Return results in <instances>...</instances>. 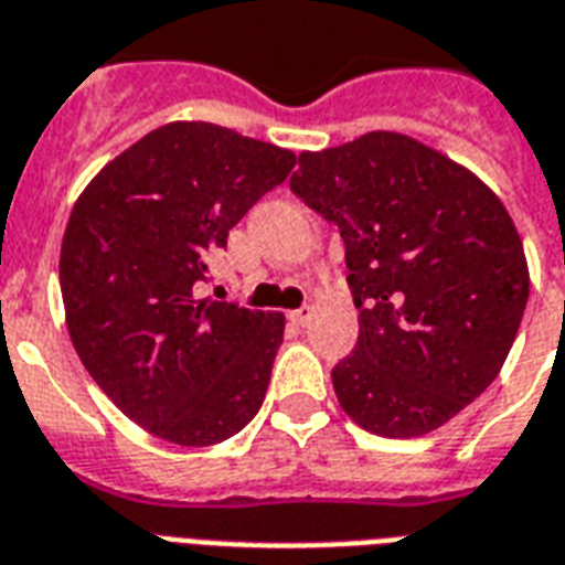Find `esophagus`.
<instances>
[{
	"instance_id": "34e87169",
	"label": "esophagus",
	"mask_w": 565,
	"mask_h": 565,
	"mask_svg": "<svg viewBox=\"0 0 565 565\" xmlns=\"http://www.w3.org/2000/svg\"><path fill=\"white\" fill-rule=\"evenodd\" d=\"M309 315H312V309H309V306H300V309H295V312H288V318L303 327V323L309 321Z\"/></svg>"
}]
</instances>
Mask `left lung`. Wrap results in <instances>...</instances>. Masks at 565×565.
Instances as JSON below:
<instances>
[{"instance_id":"8db88e82","label":"left lung","mask_w":565,"mask_h":565,"mask_svg":"<svg viewBox=\"0 0 565 565\" xmlns=\"http://www.w3.org/2000/svg\"><path fill=\"white\" fill-rule=\"evenodd\" d=\"M291 191L339 226L360 339L332 369L362 430L413 439L498 377L531 279L504 203L448 156L397 132L300 152Z\"/></svg>"}]
</instances>
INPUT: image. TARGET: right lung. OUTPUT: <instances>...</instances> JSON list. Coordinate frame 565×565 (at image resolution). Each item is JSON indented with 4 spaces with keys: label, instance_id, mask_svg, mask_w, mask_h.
<instances>
[{
    "label": "right lung",
    "instance_id": "1",
    "mask_svg": "<svg viewBox=\"0 0 565 565\" xmlns=\"http://www.w3.org/2000/svg\"><path fill=\"white\" fill-rule=\"evenodd\" d=\"M295 161L223 126L168 124L108 161L70 212L58 270L73 348L159 439L205 448L259 413L286 318L200 300L196 282Z\"/></svg>",
    "mask_w": 565,
    "mask_h": 565
}]
</instances>
